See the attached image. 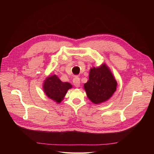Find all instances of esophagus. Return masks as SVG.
<instances>
[{
    "label": "esophagus",
    "instance_id": "esophagus-1",
    "mask_svg": "<svg viewBox=\"0 0 154 154\" xmlns=\"http://www.w3.org/2000/svg\"><path fill=\"white\" fill-rule=\"evenodd\" d=\"M73 83L74 85L76 87H79L80 86V78L78 76H75L73 80Z\"/></svg>",
    "mask_w": 154,
    "mask_h": 154
}]
</instances>
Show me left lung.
<instances>
[{"instance_id": "1", "label": "left lung", "mask_w": 154, "mask_h": 154, "mask_svg": "<svg viewBox=\"0 0 154 154\" xmlns=\"http://www.w3.org/2000/svg\"><path fill=\"white\" fill-rule=\"evenodd\" d=\"M117 83L105 64L93 67L89 72V79L84 85L88 98L94 104L108 100L116 89Z\"/></svg>"}]
</instances>
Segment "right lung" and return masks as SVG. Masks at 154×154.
Instances as JSON below:
<instances>
[{"label":"right lung","mask_w":154,"mask_h":154,"mask_svg":"<svg viewBox=\"0 0 154 154\" xmlns=\"http://www.w3.org/2000/svg\"><path fill=\"white\" fill-rule=\"evenodd\" d=\"M71 87L70 83L61 82L55 75L48 77L44 83V91L45 94L58 103L63 100L67 91Z\"/></svg>","instance_id":"obj_1"}]
</instances>
